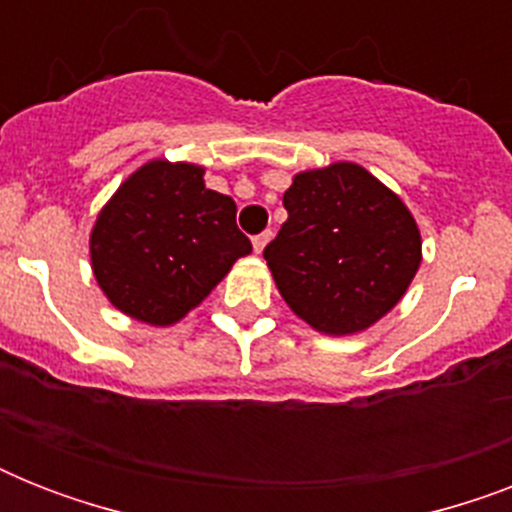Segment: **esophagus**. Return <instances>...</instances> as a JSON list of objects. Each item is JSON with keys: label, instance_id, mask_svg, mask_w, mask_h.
<instances>
[{"label": "esophagus", "instance_id": "esophagus-1", "mask_svg": "<svg viewBox=\"0 0 512 512\" xmlns=\"http://www.w3.org/2000/svg\"><path fill=\"white\" fill-rule=\"evenodd\" d=\"M271 239H273V233H271V231L260 233V236H255V239H252V247H255L257 255H260V252H263V249L268 247V241H271Z\"/></svg>", "mask_w": 512, "mask_h": 512}]
</instances>
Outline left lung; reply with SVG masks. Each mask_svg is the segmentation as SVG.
<instances>
[{"mask_svg": "<svg viewBox=\"0 0 512 512\" xmlns=\"http://www.w3.org/2000/svg\"><path fill=\"white\" fill-rule=\"evenodd\" d=\"M287 223L265 247L276 289L321 335H358L388 316L422 263L417 220L398 193L353 162L297 172Z\"/></svg>", "mask_w": 512, "mask_h": 512, "instance_id": "8db88e82", "label": "left lung"}]
</instances>
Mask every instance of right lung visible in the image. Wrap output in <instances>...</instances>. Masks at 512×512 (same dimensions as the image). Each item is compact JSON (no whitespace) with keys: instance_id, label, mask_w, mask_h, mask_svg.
Segmentation results:
<instances>
[{"instance_id":"obj_1","label":"right lung","mask_w":512,"mask_h":512,"mask_svg":"<svg viewBox=\"0 0 512 512\" xmlns=\"http://www.w3.org/2000/svg\"><path fill=\"white\" fill-rule=\"evenodd\" d=\"M252 244L236 201L204 185V167L151 159L124 180L90 231L92 273L116 311L172 327L228 276Z\"/></svg>"}]
</instances>
